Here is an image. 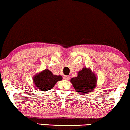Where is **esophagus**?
<instances>
[{
    "label": "esophagus",
    "mask_w": 130,
    "mask_h": 130,
    "mask_svg": "<svg viewBox=\"0 0 130 130\" xmlns=\"http://www.w3.org/2000/svg\"><path fill=\"white\" fill-rule=\"evenodd\" d=\"M63 78H64V79L67 80H70V77L69 76V75H66V76H64Z\"/></svg>",
    "instance_id": "34e87169"
}]
</instances>
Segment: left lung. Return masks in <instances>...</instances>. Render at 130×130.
Instances as JSON below:
<instances>
[{
    "instance_id": "left-lung-1",
    "label": "left lung",
    "mask_w": 130,
    "mask_h": 130,
    "mask_svg": "<svg viewBox=\"0 0 130 130\" xmlns=\"http://www.w3.org/2000/svg\"><path fill=\"white\" fill-rule=\"evenodd\" d=\"M71 82L75 91L81 95H85L93 91L96 86V78L91 70L83 68L78 72L77 77L71 79Z\"/></svg>"
}]
</instances>
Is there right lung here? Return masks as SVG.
<instances>
[{
  "mask_svg": "<svg viewBox=\"0 0 130 130\" xmlns=\"http://www.w3.org/2000/svg\"><path fill=\"white\" fill-rule=\"evenodd\" d=\"M62 80L61 75H53L48 70H45L34 77V82L39 89L42 91L50 90L57 82Z\"/></svg>",
  "mask_w": 130,
  "mask_h": 130,
  "instance_id": "add662e5",
  "label": "right lung"
}]
</instances>
